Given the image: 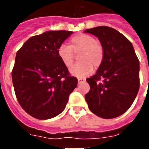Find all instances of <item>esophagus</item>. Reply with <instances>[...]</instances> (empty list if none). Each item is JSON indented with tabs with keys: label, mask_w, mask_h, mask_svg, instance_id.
<instances>
[{
	"label": "esophagus",
	"mask_w": 149,
	"mask_h": 149,
	"mask_svg": "<svg viewBox=\"0 0 149 149\" xmlns=\"http://www.w3.org/2000/svg\"><path fill=\"white\" fill-rule=\"evenodd\" d=\"M85 81H86V79H84V78H78V84H83Z\"/></svg>",
	"instance_id": "esophagus-1"
}]
</instances>
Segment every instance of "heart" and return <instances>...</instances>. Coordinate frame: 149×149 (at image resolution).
I'll use <instances>...</instances> for the list:
<instances>
[{
    "instance_id": "heart-1",
    "label": "heart",
    "mask_w": 149,
    "mask_h": 149,
    "mask_svg": "<svg viewBox=\"0 0 149 149\" xmlns=\"http://www.w3.org/2000/svg\"><path fill=\"white\" fill-rule=\"evenodd\" d=\"M79 62L71 68L70 73L77 77H85L93 71V66L97 69L104 60V50L101 43L93 36L78 34L73 36L70 45L63 44L58 49V57L66 67H71L74 62V53L78 54Z\"/></svg>"
}]
</instances>
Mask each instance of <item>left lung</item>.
Listing matches in <instances>:
<instances>
[{
	"instance_id": "8db88e82",
	"label": "left lung",
	"mask_w": 149,
	"mask_h": 149,
	"mask_svg": "<svg viewBox=\"0 0 149 149\" xmlns=\"http://www.w3.org/2000/svg\"><path fill=\"white\" fill-rule=\"evenodd\" d=\"M84 32L97 36L104 50L96 74L86 79L91 89L85 95L86 101L98 117L117 118L129 109L139 92V58L132 42L115 29L98 26Z\"/></svg>"
}]
</instances>
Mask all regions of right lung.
I'll use <instances>...</instances> for the list:
<instances>
[{
	"label": "right lung",
	"instance_id": "add662e5",
	"mask_svg": "<svg viewBox=\"0 0 149 149\" xmlns=\"http://www.w3.org/2000/svg\"><path fill=\"white\" fill-rule=\"evenodd\" d=\"M72 33L48 31L29 38L17 52L12 82L18 103L29 115L50 119L65 109L69 96L77 86L61 61L58 49Z\"/></svg>",
	"mask_w": 149,
	"mask_h": 149
}]
</instances>
